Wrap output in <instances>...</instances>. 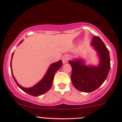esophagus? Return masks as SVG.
<instances>
[{"mask_svg":"<svg viewBox=\"0 0 122 122\" xmlns=\"http://www.w3.org/2000/svg\"><path fill=\"white\" fill-rule=\"evenodd\" d=\"M68 60H69V57H68V55H64V56L62 58V62H63L64 64L66 63V62H68Z\"/></svg>","mask_w":122,"mask_h":122,"instance_id":"esophagus-1","label":"esophagus"}]
</instances>
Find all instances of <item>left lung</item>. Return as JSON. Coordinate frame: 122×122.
<instances>
[{"instance_id": "left-lung-1", "label": "left lung", "mask_w": 122, "mask_h": 122, "mask_svg": "<svg viewBox=\"0 0 122 122\" xmlns=\"http://www.w3.org/2000/svg\"><path fill=\"white\" fill-rule=\"evenodd\" d=\"M92 45L97 51L100 63L98 67H87L81 60L70 61L72 67L71 81L78 90L90 93L96 90L107 77L110 68L109 51L99 36H94Z\"/></svg>"}]
</instances>
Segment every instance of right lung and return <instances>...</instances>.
<instances>
[{"instance_id":"add662e5","label":"right lung","mask_w":122,"mask_h":122,"mask_svg":"<svg viewBox=\"0 0 122 122\" xmlns=\"http://www.w3.org/2000/svg\"><path fill=\"white\" fill-rule=\"evenodd\" d=\"M13 53L12 54V56H13ZM62 62L61 60H60V61H58V62H55V63L51 64V66H50L47 72H46V74H45V77L43 78V79L41 81H39L37 84H36L35 86L31 87V88H23V87H21V86H19V85L17 83L16 81L15 77H13V74H12V77H13L16 83V84L18 85V87H19L20 89L22 90L23 92L28 93L29 95L33 96H39L42 95V94H44L45 93L47 92L51 88V87H52V82H53L54 74H55V73L56 72V71L62 66ZM10 69L12 70V68H11V62ZM11 73L12 74V71H11Z\"/></svg>"}]
</instances>
